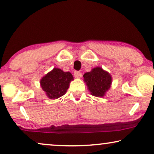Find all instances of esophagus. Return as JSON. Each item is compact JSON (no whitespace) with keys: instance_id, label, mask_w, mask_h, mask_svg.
<instances>
[{"instance_id":"1","label":"esophagus","mask_w":154,"mask_h":154,"mask_svg":"<svg viewBox=\"0 0 154 154\" xmlns=\"http://www.w3.org/2000/svg\"><path fill=\"white\" fill-rule=\"evenodd\" d=\"M74 76L76 79H80L82 76V73L80 71H75L74 72Z\"/></svg>"}]
</instances>
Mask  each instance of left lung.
Instances as JSON below:
<instances>
[{"label": "left lung", "mask_w": 154, "mask_h": 154, "mask_svg": "<svg viewBox=\"0 0 154 154\" xmlns=\"http://www.w3.org/2000/svg\"><path fill=\"white\" fill-rule=\"evenodd\" d=\"M83 81L92 95L103 97L110 89L112 77L108 71L97 66L84 73Z\"/></svg>", "instance_id": "8db88e82"}]
</instances>
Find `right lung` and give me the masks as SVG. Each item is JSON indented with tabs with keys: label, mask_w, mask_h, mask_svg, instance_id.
<instances>
[{
	"label": "right lung",
	"mask_w": 154,
	"mask_h": 154,
	"mask_svg": "<svg viewBox=\"0 0 154 154\" xmlns=\"http://www.w3.org/2000/svg\"><path fill=\"white\" fill-rule=\"evenodd\" d=\"M71 81H73V77L69 71L64 72L62 69L54 68L42 78L40 83L46 96L55 100L66 93Z\"/></svg>",
	"instance_id": "right-lung-1"
}]
</instances>
